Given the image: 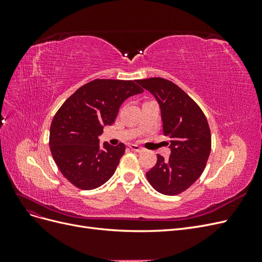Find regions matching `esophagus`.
Segmentation results:
<instances>
[{
    "mask_svg": "<svg viewBox=\"0 0 262 262\" xmlns=\"http://www.w3.org/2000/svg\"><path fill=\"white\" fill-rule=\"evenodd\" d=\"M130 148L132 150H134V152H138V153H141V152H143V150H144L143 147L139 146L138 144H130Z\"/></svg>",
    "mask_w": 262,
    "mask_h": 262,
    "instance_id": "1",
    "label": "esophagus"
}]
</instances>
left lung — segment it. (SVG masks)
Returning a JSON list of instances; mask_svg holds the SVG:
<instances>
[{
  "instance_id": "obj_1",
  "label": "left lung",
  "mask_w": 262,
  "mask_h": 262,
  "mask_svg": "<svg viewBox=\"0 0 262 262\" xmlns=\"http://www.w3.org/2000/svg\"><path fill=\"white\" fill-rule=\"evenodd\" d=\"M161 108L164 136L170 138L168 160L157 155V163L146 172L156 191L175 195L201 176L211 152V131L201 108L179 86L162 77L138 80Z\"/></svg>"
}]
</instances>
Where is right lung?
Masks as SVG:
<instances>
[{
	"label": "right lung",
	"instance_id": "obj_1",
	"mask_svg": "<svg viewBox=\"0 0 262 262\" xmlns=\"http://www.w3.org/2000/svg\"><path fill=\"white\" fill-rule=\"evenodd\" d=\"M143 93L137 81L94 80L63 102L53 117L49 145L62 175L83 190L110 179L125 146L99 144L104 126L112 125L122 102Z\"/></svg>",
	"mask_w": 262,
	"mask_h": 262
}]
</instances>
